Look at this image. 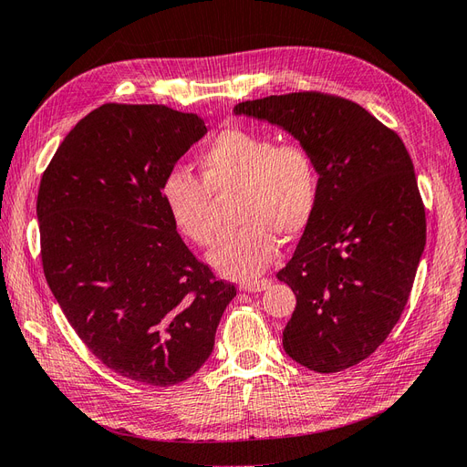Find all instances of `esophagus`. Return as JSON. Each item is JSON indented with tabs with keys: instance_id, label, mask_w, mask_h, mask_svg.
<instances>
[{
	"instance_id": "obj_1",
	"label": "esophagus",
	"mask_w": 467,
	"mask_h": 467,
	"mask_svg": "<svg viewBox=\"0 0 467 467\" xmlns=\"http://www.w3.org/2000/svg\"><path fill=\"white\" fill-rule=\"evenodd\" d=\"M271 285H273V282L268 280V278L251 280V282H244V285H239V290H244V292H263Z\"/></svg>"
}]
</instances>
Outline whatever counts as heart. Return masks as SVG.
Here are the masks:
<instances>
[{
  "label": "heart",
  "mask_w": 467,
  "mask_h": 467,
  "mask_svg": "<svg viewBox=\"0 0 467 467\" xmlns=\"http://www.w3.org/2000/svg\"><path fill=\"white\" fill-rule=\"evenodd\" d=\"M201 179L171 169L161 182V201L175 228L196 245H210L212 196L239 189L237 232L222 237L208 261L225 278L249 282L278 255V237H298L314 218L319 194L317 169L302 144L249 130H225L201 153Z\"/></svg>",
  "instance_id": "obj_1"
}]
</instances>
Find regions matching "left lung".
<instances>
[{
    "mask_svg": "<svg viewBox=\"0 0 467 467\" xmlns=\"http://www.w3.org/2000/svg\"><path fill=\"white\" fill-rule=\"evenodd\" d=\"M234 112L278 126L312 153L317 206L276 275L296 294L282 347L307 370L350 368L398 323L425 251L413 161L398 134L341 97L271 95Z\"/></svg>",
    "mask_w": 467,
    "mask_h": 467,
    "instance_id": "8db88e82",
    "label": "left lung"
}]
</instances>
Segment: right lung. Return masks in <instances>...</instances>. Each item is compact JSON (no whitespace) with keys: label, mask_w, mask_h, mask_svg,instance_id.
Masks as SVG:
<instances>
[{"label":"right lung","mask_w":467,"mask_h":467,"mask_svg":"<svg viewBox=\"0 0 467 467\" xmlns=\"http://www.w3.org/2000/svg\"><path fill=\"white\" fill-rule=\"evenodd\" d=\"M206 132L192 112L109 103L69 130L40 179L42 268L56 302L107 368L150 386L201 368L235 296L161 201L165 175Z\"/></svg>","instance_id":"right-lung-1"}]
</instances>
